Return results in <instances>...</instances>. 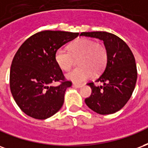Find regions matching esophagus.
I'll list each match as a JSON object with an SVG mask.
<instances>
[{"label": "esophagus", "instance_id": "obj_1", "mask_svg": "<svg viewBox=\"0 0 148 148\" xmlns=\"http://www.w3.org/2000/svg\"><path fill=\"white\" fill-rule=\"evenodd\" d=\"M73 86L74 87H76V88H80V87H83V84H75V83H73Z\"/></svg>", "mask_w": 148, "mask_h": 148}]
</instances>
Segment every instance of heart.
Returning a JSON list of instances; mask_svg holds the SVG:
<instances>
[{
    "label": "heart",
    "mask_w": 148,
    "mask_h": 148,
    "mask_svg": "<svg viewBox=\"0 0 148 148\" xmlns=\"http://www.w3.org/2000/svg\"><path fill=\"white\" fill-rule=\"evenodd\" d=\"M79 68L67 73L66 79L74 83H82L92 77L95 71L99 73L106 63L107 54L105 47L87 38H79L69 46V51L58 49L55 53V61L64 71L72 68L74 58H79Z\"/></svg>",
    "instance_id": "1"
}]
</instances>
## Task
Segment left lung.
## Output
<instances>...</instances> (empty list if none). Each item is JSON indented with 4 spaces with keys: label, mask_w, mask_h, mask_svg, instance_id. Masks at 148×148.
Masks as SVG:
<instances>
[{
    "label": "left lung",
    "mask_w": 148,
    "mask_h": 148,
    "mask_svg": "<svg viewBox=\"0 0 148 148\" xmlns=\"http://www.w3.org/2000/svg\"><path fill=\"white\" fill-rule=\"evenodd\" d=\"M80 36L103 41L107 54L105 69L96 80L102 85L87 84L91 88V95L85 99V103L97 114H114L124 107L134 90L137 70L133 53L122 39L111 33L83 32Z\"/></svg>",
    "instance_id": "left-lung-1"
}]
</instances>
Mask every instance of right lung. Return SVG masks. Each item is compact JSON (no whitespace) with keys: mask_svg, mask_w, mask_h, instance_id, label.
I'll return each mask as SVG.
<instances>
[{"mask_svg":"<svg viewBox=\"0 0 148 148\" xmlns=\"http://www.w3.org/2000/svg\"><path fill=\"white\" fill-rule=\"evenodd\" d=\"M79 33L44 31L26 40L14 57L10 69V89L20 110L30 117L44 120L54 115L64 103L67 88L61 68L55 61L59 48ZM61 81L58 87L50 85Z\"/></svg>","mask_w":148,"mask_h":148,"instance_id":"right-lung-1","label":"right lung"}]
</instances>
